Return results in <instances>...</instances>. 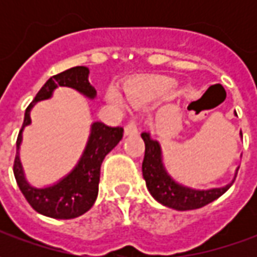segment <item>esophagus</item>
Instances as JSON below:
<instances>
[{
    "label": "esophagus",
    "instance_id": "1",
    "mask_svg": "<svg viewBox=\"0 0 257 257\" xmlns=\"http://www.w3.org/2000/svg\"><path fill=\"white\" fill-rule=\"evenodd\" d=\"M138 134V123L135 118H131L128 123L125 125V135H136Z\"/></svg>",
    "mask_w": 257,
    "mask_h": 257
}]
</instances>
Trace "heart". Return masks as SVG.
<instances>
[{
	"mask_svg": "<svg viewBox=\"0 0 257 257\" xmlns=\"http://www.w3.org/2000/svg\"><path fill=\"white\" fill-rule=\"evenodd\" d=\"M173 81L165 77H149L135 82L126 89V95L132 101H146L153 97L167 93L173 88ZM108 100L114 104H121L122 99L117 92H108Z\"/></svg>",
	"mask_w": 257,
	"mask_h": 257,
	"instance_id": "heart-1",
	"label": "heart"
}]
</instances>
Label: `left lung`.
Here are the masks:
<instances>
[{"instance_id":"8db88e82","label":"left lung","mask_w":257,"mask_h":257,"mask_svg":"<svg viewBox=\"0 0 257 257\" xmlns=\"http://www.w3.org/2000/svg\"><path fill=\"white\" fill-rule=\"evenodd\" d=\"M145 140V158L142 164L143 178L147 184V189L154 198L168 208L178 210H191L202 208L212 201L217 199L231 187L212 190H193L178 184L165 172L161 161V149L158 142L153 140L149 134H142Z\"/></svg>"}]
</instances>
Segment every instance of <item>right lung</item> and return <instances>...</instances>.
<instances>
[{
	"instance_id": "1",
	"label": "right lung",
	"mask_w": 257,
	"mask_h": 257,
	"mask_svg": "<svg viewBox=\"0 0 257 257\" xmlns=\"http://www.w3.org/2000/svg\"><path fill=\"white\" fill-rule=\"evenodd\" d=\"M88 74H89L88 68L84 66H77L48 79L37 93L34 100L26 108L25 121L16 140V157L14 162V175L16 183L33 209L53 219H74L84 215L85 212H88L92 208L99 191L101 162L104 157L119 143V140L122 139L123 128L108 126L103 122L93 123L89 142L78 165L63 180L47 189H34L25 180L19 161L22 132L26 125L31 122L30 110L33 106L37 101L51 97L52 90L58 86H70L93 99L96 90L88 81Z\"/></svg>"
}]
</instances>
